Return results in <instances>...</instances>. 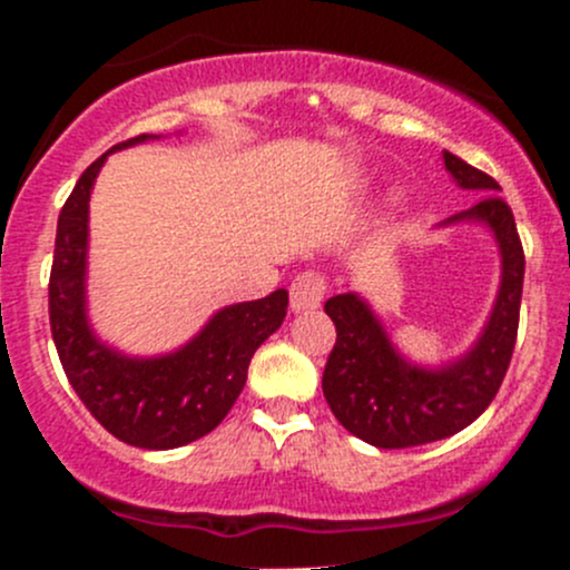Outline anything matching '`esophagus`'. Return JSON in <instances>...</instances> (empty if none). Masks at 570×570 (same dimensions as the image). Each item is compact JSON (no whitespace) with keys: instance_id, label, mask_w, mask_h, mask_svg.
<instances>
[{"instance_id":"esophagus-1","label":"esophagus","mask_w":570,"mask_h":570,"mask_svg":"<svg viewBox=\"0 0 570 570\" xmlns=\"http://www.w3.org/2000/svg\"><path fill=\"white\" fill-rule=\"evenodd\" d=\"M325 278L320 273H301L289 286V306L295 314L314 312L325 297Z\"/></svg>"}]
</instances>
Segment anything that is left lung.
<instances>
[{"label": "left lung", "mask_w": 570, "mask_h": 570, "mask_svg": "<svg viewBox=\"0 0 570 570\" xmlns=\"http://www.w3.org/2000/svg\"><path fill=\"white\" fill-rule=\"evenodd\" d=\"M444 168L458 187L482 198L471 209L446 217L439 228L458 223L488 228L502 262L497 301L474 344L458 358L424 366L400 353L358 292H344L325 303V314L336 325V344L322 375V394L344 430L381 450L430 444L461 433L491 405L513 358L524 289V248L513 212L499 198L502 187L488 174L450 151H444Z\"/></svg>", "instance_id": "left-lung-1"}]
</instances>
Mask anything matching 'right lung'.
Wrapping results in <instances>:
<instances>
[{
	"label": "right lung",
	"instance_id": "right-lung-1",
	"mask_svg": "<svg viewBox=\"0 0 570 570\" xmlns=\"http://www.w3.org/2000/svg\"><path fill=\"white\" fill-rule=\"evenodd\" d=\"M146 140L159 135L109 148L68 195L57 220L49 320L62 370L101 428L140 450H176L226 419L248 381L253 353L284 322L289 295L275 289L262 301L223 306L189 342L163 355L120 353L99 338L88 317L90 193L109 154Z\"/></svg>",
	"mask_w": 570,
	"mask_h": 570
}]
</instances>
